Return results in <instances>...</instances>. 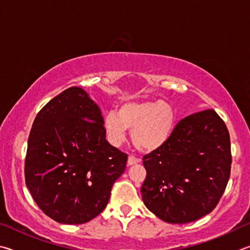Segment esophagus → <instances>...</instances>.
I'll return each mask as SVG.
<instances>
[{
	"instance_id": "obj_1",
	"label": "esophagus",
	"mask_w": 250,
	"mask_h": 250,
	"mask_svg": "<svg viewBox=\"0 0 250 250\" xmlns=\"http://www.w3.org/2000/svg\"><path fill=\"white\" fill-rule=\"evenodd\" d=\"M138 163H141V160H139L138 158H136V157L134 156H128V159H127V165L128 166H133V165H136Z\"/></svg>"
}]
</instances>
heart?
I'll return each instance as SVG.
<instances>
[{
    "instance_id": "b5f03b06",
    "label": "heart",
    "mask_w": 250,
    "mask_h": 250,
    "mask_svg": "<svg viewBox=\"0 0 250 250\" xmlns=\"http://www.w3.org/2000/svg\"><path fill=\"white\" fill-rule=\"evenodd\" d=\"M174 124L176 112L165 101L126 102L117 112H108L103 120L105 135L113 146H120L125 141L128 128L132 129L134 146L145 152L163 147L171 137Z\"/></svg>"
}]
</instances>
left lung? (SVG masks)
<instances>
[{
    "instance_id": "8db88e82",
    "label": "left lung",
    "mask_w": 250,
    "mask_h": 250,
    "mask_svg": "<svg viewBox=\"0 0 250 250\" xmlns=\"http://www.w3.org/2000/svg\"><path fill=\"white\" fill-rule=\"evenodd\" d=\"M143 160L147 176L141 192L146 208L171 224L196 221L215 208L229 182V130L214 109L192 114Z\"/></svg>"
}]
</instances>
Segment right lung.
<instances>
[{
	"instance_id": "add662e5",
	"label": "right lung",
	"mask_w": 250,
	"mask_h": 250,
	"mask_svg": "<svg viewBox=\"0 0 250 250\" xmlns=\"http://www.w3.org/2000/svg\"><path fill=\"white\" fill-rule=\"evenodd\" d=\"M99 105L78 86L37 114L30 129L25 181L38 208L61 224H83L106 208L127 155L106 141Z\"/></svg>"
}]
</instances>
